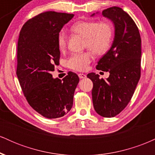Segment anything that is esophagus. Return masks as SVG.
<instances>
[{
    "instance_id": "obj_1",
    "label": "esophagus",
    "mask_w": 155,
    "mask_h": 155,
    "mask_svg": "<svg viewBox=\"0 0 155 155\" xmlns=\"http://www.w3.org/2000/svg\"><path fill=\"white\" fill-rule=\"evenodd\" d=\"M79 77L80 79H85L87 77L86 74H79Z\"/></svg>"
}]
</instances>
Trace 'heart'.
I'll use <instances>...</instances> for the list:
<instances>
[{
	"label": "heart",
	"mask_w": 155,
	"mask_h": 155,
	"mask_svg": "<svg viewBox=\"0 0 155 155\" xmlns=\"http://www.w3.org/2000/svg\"><path fill=\"white\" fill-rule=\"evenodd\" d=\"M74 33L84 37V47H87L95 54L101 55L107 52L111 47L114 31L111 25L107 22H100L98 21H79L74 23L71 28ZM68 35L65 31L58 33V48L63 50L66 47ZM90 52L74 53L67 60V65L73 70H86L88 64L91 61Z\"/></svg>",
	"instance_id": "b5f03b06"
}]
</instances>
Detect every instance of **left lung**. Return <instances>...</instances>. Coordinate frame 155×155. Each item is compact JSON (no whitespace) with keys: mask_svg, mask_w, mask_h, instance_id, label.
Masks as SVG:
<instances>
[{"mask_svg":"<svg viewBox=\"0 0 155 155\" xmlns=\"http://www.w3.org/2000/svg\"><path fill=\"white\" fill-rule=\"evenodd\" d=\"M102 15L113 21L115 36L111 49L97 62L96 68L108 71L110 75L106 80L94 73L88 74L87 77L93 83L95 111L110 118L127 106L140 79L141 38L133 19L120 7L106 8Z\"/></svg>","mask_w":155,"mask_h":155,"instance_id":"left-lung-1","label":"left lung"}]
</instances>
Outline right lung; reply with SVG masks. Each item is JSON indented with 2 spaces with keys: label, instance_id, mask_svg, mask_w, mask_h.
I'll list each match as a JSON object with an SVG mask.
<instances>
[{
  "label": "right lung",
  "instance_id": "1",
  "mask_svg": "<svg viewBox=\"0 0 155 155\" xmlns=\"http://www.w3.org/2000/svg\"><path fill=\"white\" fill-rule=\"evenodd\" d=\"M74 15L46 12L28 19L19 33L17 76L27 101L35 111L48 119L63 117L70 111L79 81L69 71L61 79L51 71L60 57L58 33Z\"/></svg>",
  "mask_w": 155,
  "mask_h": 155
}]
</instances>
